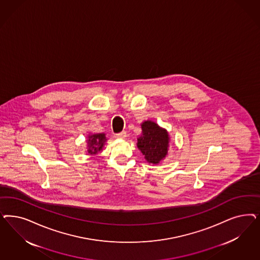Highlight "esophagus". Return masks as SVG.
Here are the masks:
<instances>
[{
	"label": "esophagus",
	"mask_w": 260,
	"mask_h": 260,
	"mask_svg": "<svg viewBox=\"0 0 260 260\" xmlns=\"http://www.w3.org/2000/svg\"><path fill=\"white\" fill-rule=\"evenodd\" d=\"M116 138H117V139H121V140L125 139L126 132L122 131V132H120V133H118V134H116Z\"/></svg>",
	"instance_id": "obj_1"
}]
</instances>
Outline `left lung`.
<instances>
[{"instance_id": "1", "label": "left lung", "mask_w": 260, "mask_h": 260, "mask_svg": "<svg viewBox=\"0 0 260 260\" xmlns=\"http://www.w3.org/2000/svg\"><path fill=\"white\" fill-rule=\"evenodd\" d=\"M141 126L142 134L137 139V146L148 164L159 165L168 156L170 142L168 130L152 120H144Z\"/></svg>"}]
</instances>
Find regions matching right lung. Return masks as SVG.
Here are the masks:
<instances>
[{
  "label": "right lung",
  "instance_id": "right-lung-1",
  "mask_svg": "<svg viewBox=\"0 0 260 260\" xmlns=\"http://www.w3.org/2000/svg\"><path fill=\"white\" fill-rule=\"evenodd\" d=\"M87 152L88 155H96L103 150V147L107 142L106 134L98 133V134H89L87 138Z\"/></svg>",
  "mask_w": 260,
  "mask_h": 260
}]
</instances>
